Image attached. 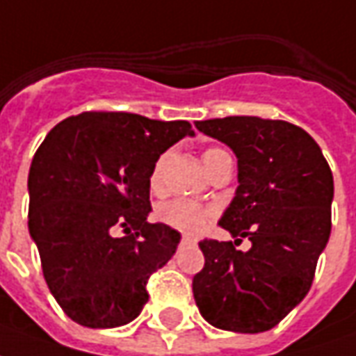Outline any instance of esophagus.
Wrapping results in <instances>:
<instances>
[{
    "instance_id": "esophagus-1",
    "label": "esophagus",
    "mask_w": 356,
    "mask_h": 356,
    "mask_svg": "<svg viewBox=\"0 0 356 356\" xmlns=\"http://www.w3.org/2000/svg\"><path fill=\"white\" fill-rule=\"evenodd\" d=\"M193 241H195V238L191 237V235H183V237H181V243H193Z\"/></svg>"
}]
</instances>
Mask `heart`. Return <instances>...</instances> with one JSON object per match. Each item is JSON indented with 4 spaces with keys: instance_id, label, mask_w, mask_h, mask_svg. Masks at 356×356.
I'll return each mask as SVG.
<instances>
[{
    "instance_id": "heart-1",
    "label": "heart",
    "mask_w": 356,
    "mask_h": 356,
    "mask_svg": "<svg viewBox=\"0 0 356 356\" xmlns=\"http://www.w3.org/2000/svg\"><path fill=\"white\" fill-rule=\"evenodd\" d=\"M171 152H163L154 161L152 171H150V177H148V185L154 195H161L163 193V186H165V170L171 161ZM229 158V154L225 152L220 146H210L206 148L202 154V161L206 165V171L212 173L218 163L221 160ZM213 218V210L210 206H204V204L193 202V200H185V198H175L170 202H163L158 206L156 210V220L173 227V229L183 231V233H198L202 229L204 225Z\"/></svg>"
}]
</instances>
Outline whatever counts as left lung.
Masks as SVG:
<instances>
[{
	"label": "left lung",
	"mask_w": 356,
	"mask_h": 356,
	"mask_svg": "<svg viewBox=\"0 0 356 356\" xmlns=\"http://www.w3.org/2000/svg\"><path fill=\"white\" fill-rule=\"evenodd\" d=\"M237 156L238 186L220 225L248 237L204 238V268L193 277L196 307L213 327L258 334L305 299L332 231L334 177L316 140L282 119L233 115L196 121ZM235 241V243H237Z\"/></svg>",
	"instance_id": "1"
}]
</instances>
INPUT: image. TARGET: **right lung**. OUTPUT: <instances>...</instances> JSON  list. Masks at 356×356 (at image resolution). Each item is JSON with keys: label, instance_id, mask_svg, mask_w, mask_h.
Listing matches in <instances>:
<instances>
[{"label": "right lung", "instance_id": "obj_1", "mask_svg": "<svg viewBox=\"0 0 356 356\" xmlns=\"http://www.w3.org/2000/svg\"><path fill=\"white\" fill-rule=\"evenodd\" d=\"M188 121L84 111L57 123L29 171V231L57 305L86 327H118L148 300L146 283L168 264L177 231L148 223L154 161Z\"/></svg>", "mask_w": 356, "mask_h": 356}]
</instances>
